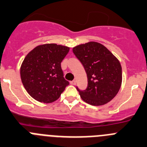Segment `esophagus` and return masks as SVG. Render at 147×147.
Listing matches in <instances>:
<instances>
[{
	"label": "esophagus",
	"instance_id": "34e87169",
	"mask_svg": "<svg viewBox=\"0 0 147 147\" xmlns=\"http://www.w3.org/2000/svg\"><path fill=\"white\" fill-rule=\"evenodd\" d=\"M70 84L71 85H75L76 84V81L75 80H72V81H70Z\"/></svg>",
	"mask_w": 147,
	"mask_h": 147
}]
</instances>
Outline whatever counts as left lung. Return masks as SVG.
Segmentation results:
<instances>
[{
  "mask_svg": "<svg viewBox=\"0 0 147 147\" xmlns=\"http://www.w3.org/2000/svg\"><path fill=\"white\" fill-rule=\"evenodd\" d=\"M86 72L88 86L78 91L82 100L92 105H105L117 94L122 73L119 61L102 45L90 42L72 49Z\"/></svg>",
  "mask_w": 147,
  "mask_h": 147,
  "instance_id": "1",
  "label": "left lung"
}]
</instances>
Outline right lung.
<instances>
[{"instance_id":"obj_1","label":"right lung","mask_w":147,"mask_h":147,"mask_svg":"<svg viewBox=\"0 0 147 147\" xmlns=\"http://www.w3.org/2000/svg\"><path fill=\"white\" fill-rule=\"evenodd\" d=\"M69 51V47L66 46L45 44L36 47L26 55L21 65L20 77L33 98L44 103L59 98L69 84L61 67Z\"/></svg>"}]
</instances>
